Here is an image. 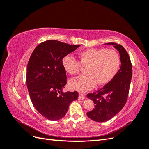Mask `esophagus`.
I'll return each mask as SVG.
<instances>
[{"label":"esophagus","instance_id":"34e87169","mask_svg":"<svg viewBox=\"0 0 149 149\" xmlns=\"http://www.w3.org/2000/svg\"><path fill=\"white\" fill-rule=\"evenodd\" d=\"M84 99H85V96H84V94H81V93L79 94L78 100H84Z\"/></svg>","mask_w":149,"mask_h":149}]
</instances>
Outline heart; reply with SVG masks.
Wrapping results in <instances>:
<instances>
[{"instance_id": "1", "label": "heart", "mask_w": 149, "mask_h": 149, "mask_svg": "<svg viewBox=\"0 0 149 149\" xmlns=\"http://www.w3.org/2000/svg\"><path fill=\"white\" fill-rule=\"evenodd\" d=\"M77 60L69 55L62 60V66L68 73H78L81 64L86 66V74L72 79L70 87L81 93L92 89L96 84L104 85L114 79L120 68V59L119 54L112 49H88L78 54Z\"/></svg>"}]
</instances>
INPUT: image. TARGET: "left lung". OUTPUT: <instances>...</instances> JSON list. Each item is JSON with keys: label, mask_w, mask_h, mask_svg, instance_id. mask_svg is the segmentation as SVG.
Here are the masks:
<instances>
[{"label": "left lung", "mask_w": 149, "mask_h": 149, "mask_svg": "<svg viewBox=\"0 0 149 149\" xmlns=\"http://www.w3.org/2000/svg\"><path fill=\"white\" fill-rule=\"evenodd\" d=\"M118 50L120 55L121 65L118 73L111 82L106 84L97 92L87 94L93 101L94 109L87 112L89 118L102 123L114 117L123 109L127 101L132 67L127 52L124 48L116 43H107Z\"/></svg>", "instance_id": "left-lung-1"}]
</instances>
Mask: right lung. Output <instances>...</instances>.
<instances>
[{
    "mask_svg": "<svg viewBox=\"0 0 149 149\" xmlns=\"http://www.w3.org/2000/svg\"><path fill=\"white\" fill-rule=\"evenodd\" d=\"M80 45H71L49 40L35 48L26 68V86L33 105L39 113L50 120L65 116L70 104L77 100L76 91H63L66 84L62 60Z\"/></svg>",
    "mask_w": 149,
    "mask_h": 149,
    "instance_id": "1",
    "label": "right lung"
}]
</instances>
